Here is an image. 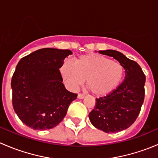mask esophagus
<instances>
[{"instance_id": "1", "label": "esophagus", "mask_w": 158, "mask_h": 158, "mask_svg": "<svg viewBox=\"0 0 158 158\" xmlns=\"http://www.w3.org/2000/svg\"><path fill=\"white\" fill-rule=\"evenodd\" d=\"M84 97H85V94H83V93H79V94H78V98H80V99L83 98Z\"/></svg>"}]
</instances>
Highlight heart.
Masks as SVG:
<instances>
[{"label":"heart","mask_w":158,"mask_h":158,"mask_svg":"<svg viewBox=\"0 0 158 158\" xmlns=\"http://www.w3.org/2000/svg\"><path fill=\"white\" fill-rule=\"evenodd\" d=\"M60 71L70 89H76L86 79L89 90L96 95H106L114 90L125 74L122 63L93 53L80 56L74 63L66 60Z\"/></svg>","instance_id":"obj_1"}]
</instances>
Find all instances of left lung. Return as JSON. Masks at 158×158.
<instances>
[{"label":"left lung","mask_w":158,"mask_h":158,"mask_svg":"<svg viewBox=\"0 0 158 158\" xmlns=\"http://www.w3.org/2000/svg\"><path fill=\"white\" fill-rule=\"evenodd\" d=\"M103 55L112 56L125 69V79L115 90L96 98L94 109L89 113L90 122L106 133L127 129L138 118L144 99L145 75L135 61L118 51L102 50Z\"/></svg>","instance_id":"left-lung-1"}]
</instances>
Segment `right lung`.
I'll return each instance as SVG.
<instances>
[{
    "mask_svg": "<svg viewBox=\"0 0 158 158\" xmlns=\"http://www.w3.org/2000/svg\"><path fill=\"white\" fill-rule=\"evenodd\" d=\"M69 49L44 48L23 57L11 79L12 103L19 118L34 130L56 126L77 94L65 88L60 68Z\"/></svg>",
    "mask_w": 158,
    "mask_h": 158,
    "instance_id": "right-lung-1",
    "label": "right lung"
}]
</instances>
